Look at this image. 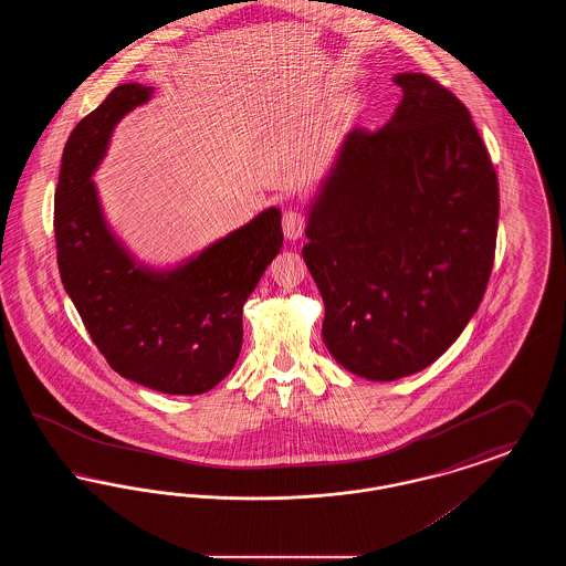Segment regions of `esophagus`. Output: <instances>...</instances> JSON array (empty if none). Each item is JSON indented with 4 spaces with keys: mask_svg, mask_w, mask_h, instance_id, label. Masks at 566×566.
Instances as JSON below:
<instances>
[{
    "mask_svg": "<svg viewBox=\"0 0 566 566\" xmlns=\"http://www.w3.org/2000/svg\"><path fill=\"white\" fill-rule=\"evenodd\" d=\"M305 224H307V220L298 210H295V208L286 210L284 218H282V229H284L286 240H298L305 231Z\"/></svg>",
    "mask_w": 566,
    "mask_h": 566,
    "instance_id": "1",
    "label": "esophagus"
}]
</instances>
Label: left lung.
<instances>
[{"instance_id":"obj_1","label":"left lung","mask_w":566,"mask_h":566,"mask_svg":"<svg viewBox=\"0 0 566 566\" xmlns=\"http://www.w3.org/2000/svg\"><path fill=\"white\" fill-rule=\"evenodd\" d=\"M403 99L354 129L324 182L303 259L324 301V344L352 374L422 371L478 312L494 265L499 180L467 106L397 74Z\"/></svg>"}]
</instances>
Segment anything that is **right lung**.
I'll return each instance as SVG.
<instances>
[{
	"mask_svg": "<svg viewBox=\"0 0 566 566\" xmlns=\"http://www.w3.org/2000/svg\"><path fill=\"white\" fill-rule=\"evenodd\" d=\"M150 93L142 84L116 86L70 135L54 192L56 263L116 374L165 395H201L240 356L243 303L282 248V216L265 210L178 270L137 268L109 233L88 178L114 125Z\"/></svg>",
	"mask_w": 566,
	"mask_h": 566,
	"instance_id": "add662e5",
	"label": "right lung"
}]
</instances>
